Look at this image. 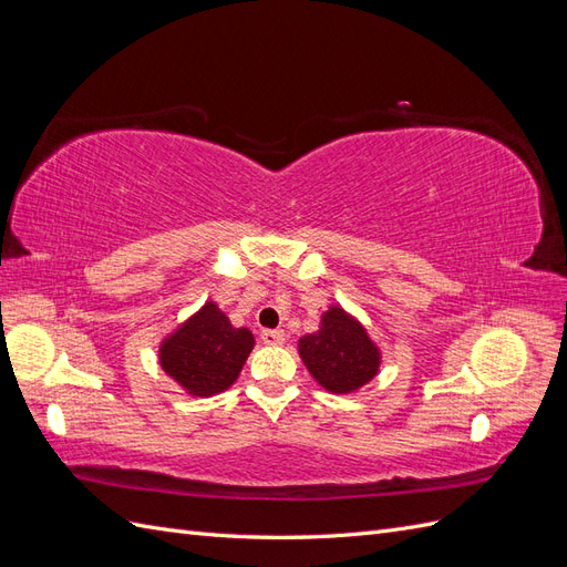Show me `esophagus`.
Wrapping results in <instances>:
<instances>
[{"instance_id":"1","label":"esophagus","mask_w":567,"mask_h":567,"mask_svg":"<svg viewBox=\"0 0 567 567\" xmlns=\"http://www.w3.org/2000/svg\"><path fill=\"white\" fill-rule=\"evenodd\" d=\"M260 338H262L265 346H281V342L286 340L284 331H271V329L262 331V333H260Z\"/></svg>"}]
</instances>
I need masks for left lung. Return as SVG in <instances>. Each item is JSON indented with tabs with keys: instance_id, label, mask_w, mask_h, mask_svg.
I'll return each mask as SVG.
<instances>
[{
	"instance_id": "8db88e82",
	"label": "left lung",
	"mask_w": 567,
	"mask_h": 567,
	"mask_svg": "<svg viewBox=\"0 0 567 567\" xmlns=\"http://www.w3.org/2000/svg\"><path fill=\"white\" fill-rule=\"evenodd\" d=\"M298 352L315 381L336 394L367 385L381 367V352L364 326L336 305L323 312L319 331L300 338Z\"/></svg>"
}]
</instances>
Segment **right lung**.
<instances>
[{
	"mask_svg": "<svg viewBox=\"0 0 567 567\" xmlns=\"http://www.w3.org/2000/svg\"><path fill=\"white\" fill-rule=\"evenodd\" d=\"M255 346L248 329H234L215 302H205L161 346V367L188 394L225 392L241 373Z\"/></svg>",
	"mask_w": 567,
	"mask_h": 567,
	"instance_id": "obj_1",
	"label": "right lung"
}]
</instances>
